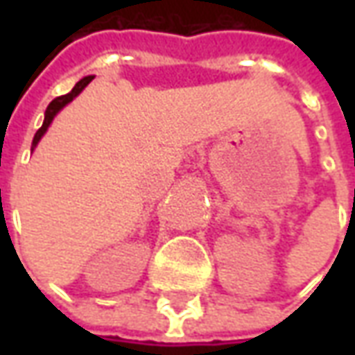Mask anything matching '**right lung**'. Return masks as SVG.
Returning <instances> with one entry per match:
<instances>
[{
	"mask_svg": "<svg viewBox=\"0 0 355 355\" xmlns=\"http://www.w3.org/2000/svg\"><path fill=\"white\" fill-rule=\"evenodd\" d=\"M93 80H94V76H85L83 80H80V81H78V83H76V87H73L72 91H70V93L62 94V96H57L55 101L51 102L49 106H47V110H45V119H43V125H42V127H40V129H37V132H35V135H34V140H32V152H34L35 146H37V142L42 140L43 135L47 132V129H49V125L53 123V119H55V116H57L58 112L64 108L66 104H70V102H72L73 98H76V96H78V94H80L81 91H83V89L87 87L89 83H91V81H93Z\"/></svg>",
	"mask_w": 355,
	"mask_h": 355,
	"instance_id": "1",
	"label": "right lung"
}]
</instances>
